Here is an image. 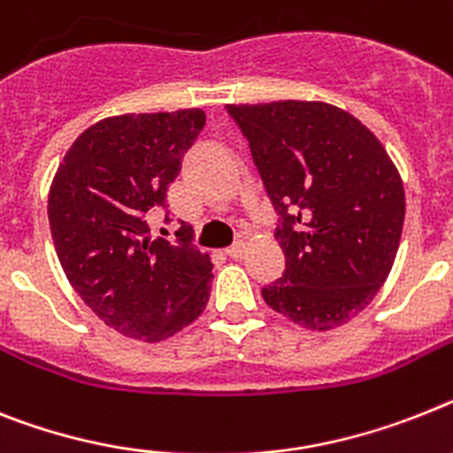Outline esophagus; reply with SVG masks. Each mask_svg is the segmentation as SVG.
Masks as SVG:
<instances>
[{
	"instance_id": "34e87169",
	"label": "esophagus",
	"mask_w": 453,
	"mask_h": 453,
	"mask_svg": "<svg viewBox=\"0 0 453 453\" xmlns=\"http://www.w3.org/2000/svg\"><path fill=\"white\" fill-rule=\"evenodd\" d=\"M226 253L233 257V260H237V257H242L246 253V244L244 242H237V244H233L230 249H226Z\"/></svg>"
}]
</instances>
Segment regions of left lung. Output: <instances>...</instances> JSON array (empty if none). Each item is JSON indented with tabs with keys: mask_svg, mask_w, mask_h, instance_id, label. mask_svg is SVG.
Listing matches in <instances>:
<instances>
[{
	"mask_svg": "<svg viewBox=\"0 0 453 453\" xmlns=\"http://www.w3.org/2000/svg\"><path fill=\"white\" fill-rule=\"evenodd\" d=\"M280 216L285 272L262 297L292 322L329 332L373 302L396 260L401 174L373 133L336 105H227Z\"/></svg>",
	"mask_w": 453,
	"mask_h": 453,
	"instance_id": "8db88e82",
	"label": "left lung"
}]
</instances>
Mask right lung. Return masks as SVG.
<instances>
[{
	"label": "right lung",
	"mask_w": 453,
	"mask_h": 453,
	"mask_svg": "<svg viewBox=\"0 0 453 453\" xmlns=\"http://www.w3.org/2000/svg\"><path fill=\"white\" fill-rule=\"evenodd\" d=\"M204 119L200 108L105 117L80 133L50 184L48 220L68 283L105 325L144 343L181 332L209 302L211 260L188 230L170 244L147 226Z\"/></svg>",
	"instance_id": "right-lung-1"
}]
</instances>
